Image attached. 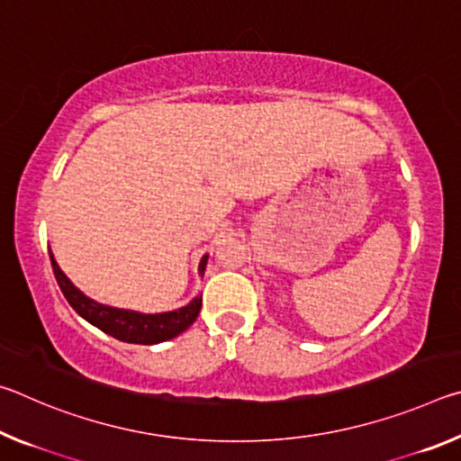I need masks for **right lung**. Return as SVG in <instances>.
Returning <instances> with one entry per match:
<instances>
[{"label": "right lung", "mask_w": 461, "mask_h": 461, "mask_svg": "<svg viewBox=\"0 0 461 461\" xmlns=\"http://www.w3.org/2000/svg\"><path fill=\"white\" fill-rule=\"evenodd\" d=\"M49 254L54 276H57V283L62 294H65V299L68 301V305H71L85 321H89L91 325H95L97 330L112 335V338L120 341L140 343V346H154V343L173 339L176 335H181L186 327H191L194 323V319H197L201 311V296H194L189 305L176 311H168V313H138V311L101 305V303L89 299L87 294H83L79 288L67 278L65 272L59 268L57 260H54L50 248ZM207 258V254L201 258V275L205 272Z\"/></svg>", "instance_id": "right-lung-1"}]
</instances>
